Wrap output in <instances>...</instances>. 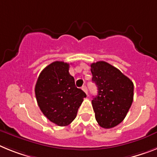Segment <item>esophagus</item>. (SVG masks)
Listing matches in <instances>:
<instances>
[{
    "mask_svg": "<svg viewBox=\"0 0 157 157\" xmlns=\"http://www.w3.org/2000/svg\"><path fill=\"white\" fill-rule=\"evenodd\" d=\"M82 90L83 91H84V92H85V93L87 94V95H88V89H87V87L85 86V85H84V86H82Z\"/></svg>",
    "mask_w": 157,
    "mask_h": 157,
    "instance_id": "esophagus-1",
    "label": "esophagus"
}]
</instances>
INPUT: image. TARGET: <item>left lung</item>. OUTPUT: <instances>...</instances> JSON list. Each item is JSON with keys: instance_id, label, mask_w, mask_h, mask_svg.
Returning a JSON list of instances; mask_svg holds the SVG:
<instances>
[{"instance_id": "left-lung-1", "label": "left lung", "mask_w": 157, "mask_h": 157, "mask_svg": "<svg viewBox=\"0 0 157 157\" xmlns=\"http://www.w3.org/2000/svg\"><path fill=\"white\" fill-rule=\"evenodd\" d=\"M91 72L98 88V95L92 100L95 119L101 127H114L123 121L131 107L133 82L119 69L103 61L91 64Z\"/></svg>"}]
</instances>
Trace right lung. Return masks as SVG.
Segmentation results:
<instances>
[{"instance_id": "obj_1", "label": "right lung", "mask_w": 157, "mask_h": 157, "mask_svg": "<svg viewBox=\"0 0 157 157\" xmlns=\"http://www.w3.org/2000/svg\"><path fill=\"white\" fill-rule=\"evenodd\" d=\"M69 64L54 62L39 74L35 92L41 111L50 122L68 126L77 117V111L86 94L75 85L69 73Z\"/></svg>"}]
</instances>
